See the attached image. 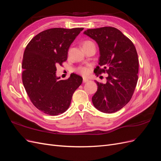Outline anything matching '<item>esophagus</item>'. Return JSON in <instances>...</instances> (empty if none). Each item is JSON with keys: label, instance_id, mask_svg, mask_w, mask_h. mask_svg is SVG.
Listing matches in <instances>:
<instances>
[{"label": "esophagus", "instance_id": "esophagus-1", "mask_svg": "<svg viewBox=\"0 0 161 161\" xmlns=\"http://www.w3.org/2000/svg\"><path fill=\"white\" fill-rule=\"evenodd\" d=\"M82 81H83V82H86L89 81V79H88V78H83V80H82Z\"/></svg>", "mask_w": 161, "mask_h": 161}]
</instances>
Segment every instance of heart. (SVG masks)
Here are the masks:
<instances>
[{
  "instance_id": "b5f03b06",
  "label": "heart",
  "mask_w": 161,
  "mask_h": 161,
  "mask_svg": "<svg viewBox=\"0 0 161 161\" xmlns=\"http://www.w3.org/2000/svg\"><path fill=\"white\" fill-rule=\"evenodd\" d=\"M89 42H89V41L85 42L84 43V44H85V43H89ZM76 71L78 72H79L80 74H81L82 75H86L87 74H88V72H89L88 69H87V68H86V67H80V68H79V69H76Z\"/></svg>"
}]
</instances>
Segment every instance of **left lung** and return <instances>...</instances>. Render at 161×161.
<instances>
[{"label":"left lung","mask_w":161,"mask_h":161,"mask_svg":"<svg viewBox=\"0 0 161 161\" xmlns=\"http://www.w3.org/2000/svg\"><path fill=\"white\" fill-rule=\"evenodd\" d=\"M83 33L94 40L99 48V66L96 67L95 73L108 74L105 84L95 80L98 88L92 102L103 113H114L130 101L137 84L139 62L136 47L115 27L91 29Z\"/></svg>","instance_id":"1"}]
</instances>
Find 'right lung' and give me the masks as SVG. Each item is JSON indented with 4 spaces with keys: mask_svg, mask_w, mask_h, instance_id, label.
Returning a JSON list of instances; mask_svg holds the SVG:
<instances>
[{
    "mask_svg": "<svg viewBox=\"0 0 161 161\" xmlns=\"http://www.w3.org/2000/svg\"><path fill=\"white\" fill-rule=\"evenodd\" d=\"M83 28H52L38 33L24 52L23 84L32 103L44 114L58 115L70 105L82 78L72 73L66 80L56 76V66L67 60L68 52Z\"/></svg>",
    "mask_w": 161,
    "mask_h": 161,
    "instance_id": "right-lung-1",
    "label": "right lung"
}]
</instances>
